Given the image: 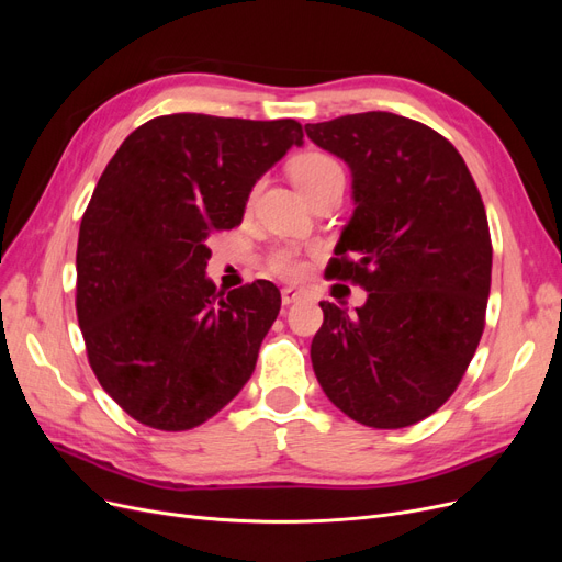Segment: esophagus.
Returning a JSON list of instances; mask_svg holds the SVG:
<instances>
[{
    "label": "esophagus",
    "mask_w": 562,
    "mask_h": 562,
    "mask_svg": "<svg viewBox=\"0 0 562 562\" xmlns=\"http://www.w3.org/2000/svg\"><path fill=\"white\" fill-rule=\"evenodd\" d=\"M302 300V291H297V288H283L281 291V302L283 304H295Z\"/></svg>",
    "instance_id": "obj_1"
}]
</instances>
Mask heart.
I'll return each mask as SVG.
<instances>
[{"mask_svg": "<svg viewBox=\"0 0 562 562\" xmlns=\"http://www.w3.org/2000/svg\"><path fill=\"white\" fill-rule=\"evenodd\" d=\"M291 173H293L295 184L300 187V192H307L314 184H318L323 180L342 176V168H339V164L333 157L323 155V151L310 149V151H302V155H297L293 159ZM271 269L279 271V274H283V277H293L300 271V262L295 258V252L277 250L274 255H271Z\"/></svg>", "mask_w": 562, "mask_h": 562, "instance_id": "heart-1", "label": "heart"}]
</instances>
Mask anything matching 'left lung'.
I'll list each match as a JSON object with an SVG mask.
<instances>
[{
  "mask_svg": "<svg viewBox=\"0 0 562 562\" xmlns=\"http://www.w3.org/2000/svg\"><path fill=\"white\" fill-rule=\"evenodd\" d=\"M304 131L351 171L353 213L326 274L368 291L356 314L321 302L316 380L366 427H411L452 396L485 328L481 192L452 143L407 116L361 112Z\"/></svg>",
  "mask_w": 562,
  "mask_h": 562,
  "instance_id": "obj_1",
  "label": "left lung"
}]
</instances>
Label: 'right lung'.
Wrapping results in <instances>:
<instances>
[{
  "instance_id": "obj_1",
  "label": "right lung",
  "mask_w": 562,
  "mask_h": 562,
  "mask_svg": "<svg viewBox=\"0 0 562 562\" xmlns=\"http://www.w3.org/2000/svg\"><path fill=\"white\" fill-rule=\"evenodd\" d=\"M302 138L295 119L166 114L100 176L79 227L77 318L100 386L145 427L194 429L250 380L281 293L265 279L217 293L206 241L241 225L252 184Z\"/></svg>"
}]
</instances>
